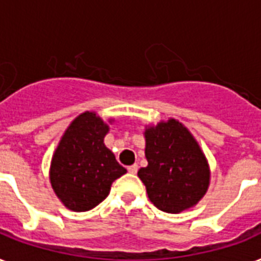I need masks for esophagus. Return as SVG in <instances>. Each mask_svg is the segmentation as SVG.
<instances>
[{"label": "esophagus", "instance_id": "1", "mask_svg": "<svg viewBox=\"0 0 261 261\" xmlns=\"http://www.w3.org/2000/svg\"><path fill=\"white\" fill-rule=\"evenodd\" d=\"M127 171L130 172L131 174H135L137 173V171H138V165H137V164H134V165H130V167L127 168Z\"/></svg>", "mask_w": 261, "mask_h": 261}]
</instances>
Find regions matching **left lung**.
<instances>
[{
    "label": "left lung",
    "mask_w": 261,
    "mask_h": 261,
    "mask_svg": "<svg viewBox=\"0 0 261 261\" xmlns=\"http://www.w3.org/2000/svg\"><path fill=\"white\" fill-rule=\"evenodd\" d=\"M143 137L147 167L138 177L150 202L169 214L196 206L210 186V167L191 131L169 118L145 126Z\"/></svg>",
    "instance_id": "left-lung-1"
}]
</instances>
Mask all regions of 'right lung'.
I'll use <instances>...</instances> for the list:
<instances>
[{
    "instance_id": "obj_1",
    "label": "right lung",
    "mask_w": 261,
    "mask_h": 261,
    "mask_svg": "<svg viewBox=\"0 0 261 261\" xmlns=\"http://www.w3.org/2000/svg\"><path fill=\"white\" fill-rule=\"evenodd\" d=\"M114 122L85 111L63 133L51 159L50 182L69 210L83 213L94 208L108 196L112 182L127 172L104 145Z\"/></svg>"
}]
</instances>
